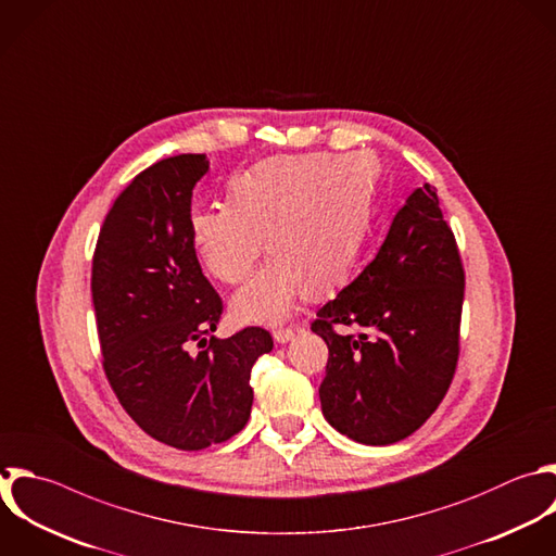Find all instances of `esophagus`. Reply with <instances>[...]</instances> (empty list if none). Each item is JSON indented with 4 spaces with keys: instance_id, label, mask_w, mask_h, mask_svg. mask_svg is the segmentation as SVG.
Listing matches in <instances>:
<instances>
[{
    "instance_id": "34e87169",
    "label": "esophagus",
    "mask_w": 556,
    "mask_h": 556,
    "mask_svg": "<svg viewBox=\"0 0 556 556\" xmlns=\"http://www.w3.org/2000/svg\"><path fill=\"white\" fill-rule=\"evenodd\" d=\"M295 337V328H276L274 330V339L278 341V343H287V341H291Z\"/></svg>"
}]
</instances>
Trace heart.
<instances>
[{
	"instance_id": "heart-1",
	"label": "heart",
	"mask_w": 556,
	"mask_h": 556,
	"mask_svg": "<svg viewBox=\"0 0 556 556\" xmlns=\"http://www.w3.org/2000/svg\"><path fill=\"white\" fill-rule=\"evenodd\" d=\"M376 165L365 154L274 156L237 176L226 206L191 215L204 269L226 285L248 280L263 254L274 258L232 298L241 321L278 324L304 295L345 280L371 226Z\"/></svg>"
}]
</instances>
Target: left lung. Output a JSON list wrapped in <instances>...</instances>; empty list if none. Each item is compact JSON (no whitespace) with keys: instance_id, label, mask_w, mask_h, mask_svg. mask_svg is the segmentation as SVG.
<instances>
[{"instance_id":"obj_1","label":"left lung","mask_w":556,"mask_h":556,"mask_svg":"<svg viewBox=\"0 0 556 556\" xmlns=\"http://www.w3.org/2000/svg\"><path fill=\"white\" fill-rule=\"evenodd\" d=\"M463 291L454 232L424 185L395 213L374 261L311 324L328 345L319 400L330 426L389 445L434 413L458 363Z\"/></svg>"}]
</instances>
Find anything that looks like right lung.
<instances>
[{"mask_svg":"<svg viewBox=\"0 0 556 556\" xmlns=\"http://www.w3.org/2000/svg\"><path fill=\"white\" fill-rule=\"evenodd\" d=\"M204 154L143 169L119 193L98 237L91 293L104 374L126 413L156 441L204 450L250 419L265 328L213 332L224 302L202 274L191 239V198Z\"/></svg>","mask_w":556,"mask_h":556,"instance_id":"obj_1","label":"right lung"}]
</instances>
